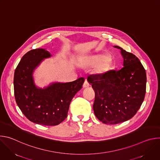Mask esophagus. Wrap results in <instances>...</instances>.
I'll list each match as a JSON object with an SVG mask.
<instances>
[{
    "instance_id": "esophagus-1",
    "label": "esophagus",
    "mask_w": 160,
    "mask_h": 160,
    "mask_svg": "<svg viewBox=\"0 0 160 160\" xmlns=\"http://www.w3.org/2000/svg\"><path fill=\"white\" fill-rule=\"evenodd\" d=\"M89 86H90L89 83H88L87 80H85V81L84 82L83 84V88H86V87H88Z\"/></svg>"
}]
</instances>
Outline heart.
<instances>
[{"label": "heart", "mask_w": 160, "mask_h": 160, "mask_svg": "<svg viewBox=\"0 0 160 160\" xmlns=\"http://www.w3.org/2000/svg\"><path fill=\"white\" fill-rule=\"evenodd\" d=\"M99 71H101V70H99Z\"/></svg>", "instance_id": "1"}]
</instances>
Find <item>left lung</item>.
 <instances>
[{
    "label": "left lung",
    "instance_id": "obj_1",
    "mask_svg": "<svg viewBox=\"0 0 160 160\" xmlns=\"http://www.w3.org/2000/svg\"><path fill=\"white\" fill-rule=\"evenodd\" d=\"M123 67L87 81L95 92L93 104L96 117L106 124H117L132 118L141 108L146 90V73L138 57L119 46Z\"/></svg>",
    "mask_w": 160,
    "mask_h": 160
}]
</instances>
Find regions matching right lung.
Here are the masks:
<instances>
[{
  "instance_id": "right-lung-1",
  "label": "right lung",
  "mask_w": 160,
  "mask_h": 160,
  "mask_svg": "<svg viewBox=\"0 0 160 160\" xmlns=\"http://www.w3.org/2000/svg\"><path fill=\"white\" fill-rule=\"evenodd\" d=\"M50 56L43 49H32L22 56L15 70L14 91L18 106L30 121L55 126L67 117L70 102L85 79L82 77L72 82L52 83L43 89L37 88L32 77L33 70L43 59Z\"/></svg>"
}]
</instances>
